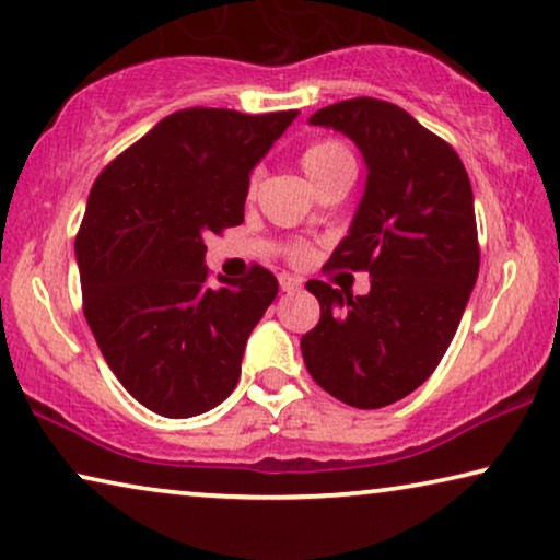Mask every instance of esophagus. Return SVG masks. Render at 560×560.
I'll return each instance as SVG.
<instances>
[{"label": "esophagus", "mask_w": 560, "mask_h": 560, "mask_svg": "<svg viewBox=\"0 0 560 560\" xmlns=\"http://www.w3.org/2000/svg\"><path fill=\"white\" fill-rule=\"evenodd\" d=\"M279 287H281V291H287V294H291V291H299L301 289V279L289 277V273H281Z\"/></svg>", "instance_id": "obj_1"}]
</instances>
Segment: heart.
I'll list each match as a JSON object with an SVG mask.
<instances>
[{
    "instance_id": "1",
    "label": "heart",
    "mask_w": 560,
    "mask_h": 560,
    "mask_svg": "<svg viewBox=\"0 0 560 560\" xmlns=\"http://www.w3.org/2000/svg\"><path fill=\"white\" fill-rule=\"evenodd\" d=\"M343 164H353V156L349 149H346L341 141H334V139H326V141H316L306 149L304 154H301V166H304V172L308 174V179L314 184L322 182L328 172H334V168H339ZM256 182H259V172L252 174V191L256 189ZM308 248L306 246H291L289 256L294 261L306 259Z\"/></svg>"
}]
</instances>
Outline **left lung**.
Here are the masks:
<instances>
[{"instance_id": "obj_1", "label": "left lung", "mask_w": 560, "mask_h": 560, "mask_svg": "<svg viewBox=\"0 0 560 560\" xmlns=\"http://www.w3.org/2000/svg\"><path fill=\"white\" fill-rule=\"evenodd\" d=\"M308 121L343 131L366 159V191L326 266L369 271L371 291L308 281L322 318L301 353L324 392L381 408L416 392L454 341L481 264L471 182L454 147L392 102L357 96Z\"/></svg>"}]
</instances>
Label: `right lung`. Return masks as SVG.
Returning <instances> with one entry per match:
<instances>
[{"instance_id": "right-lung-1", "label": "right lung", "mask_w": 560, "mask_h": 560, "mask_svg": "<svg viewBox=\"0 0 560 560\" xmlns=\"http://www.w3.org/2000/svg\"><path fill=\"white\" fill-rule=\"evenodd\" d=\"M296 114L174 112L89 191L74 242L84 316L114 376L149 411L189 419L234 392L279 281L254 264L211 287L203 236L242 224L252 168Z\"/></svg>"}]
</instances>
